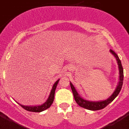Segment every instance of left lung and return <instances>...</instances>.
I'll return each mask as SVG.
<instances>
[{
    "label": "left lung",
    "instance_id": "left-lung-1",
    "mask_svg": "<svg viewBox=\"0 0 129 129\" xmlns=\"http://www.w3.org/2000/svg\"><path fill=\"white\" fill-rule=\"evenodd\" d=\"M110 52L113 55L115 58L116 59V61L118 62V69H119V82L118 83V86L116 87V90L114 92H113V94H112L109 98H107L105 100H102V101H88V100H85L83 99L82 97L80 96V95L78 94V92L75 88L74 86L72 85V83L70 82V86H71L73 94H74V97L76 100V103L80 106V107L85 108V109H88V110H101L107 107L109 103H110L112 101H113L116 97L118 96L119 94V92H120L121 88H122L123 82V69L122 65H121V62L120 59H119V57L113 50H110Z\"/></svg>",
    "mask_w": 129,
    "mask_h": 129
}]
</instances>
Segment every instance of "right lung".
<instances>
[{
  "instance_id": "add662e5",
  "label": "right lung",
  "mask_w": 129,
  "mask_h": 129,
  "mask_svg": "<svg viewBox=\"0 0 129 129\" xmlns=\"http://www.w3.org/2000/svg\"><path fill=\"white\" fill-rule=\"evenodd\" d=\"M59 79H58L55 83L53 84V87H52V89L50 92V94L49 95L48 98L46 100L45 102H44L43 104L40 105H35V106H26V105H22L21 104H19L18 103V104L20 105L21 107L24 109L25 110H28V111L30 112H40L44 111V110H46L47 109H48L49 107L52 105V104L53 102V100H54V95H55V91L56 89L57 85L58 83H59Z\"/></svg>"
}]
</instances>
